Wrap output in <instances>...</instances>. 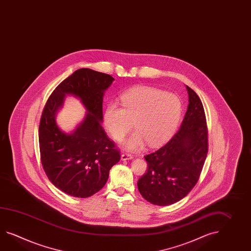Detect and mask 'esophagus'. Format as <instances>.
Here are the masks:
<instances>
[{
    "instance_id": "obj_1",
    "label": "esophagus",
    "mask_w": 251,
    "mask_h": 251,
    "mask_svg": "<svg viewBox=\"0 0 251 251\" xmlns=\"http://www.w3.org/2000/svg\"><path fill=\"white\" fill-rule=\"evenodd\" d=\"M133 156H131L130 154L128 153H123L122 154V160L125 161V160H129V159H132Z\"/></svg>"
}]
</instances>
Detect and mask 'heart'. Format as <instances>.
I'll return each mask as SVG.
<instances>
[{
	"label": "heart",
	"instance_id": "heart-1",
	"mask_svg": "<svg viewBox=\"0 0 251 251\" xmlns=\"http://www.w3.org/2000/svg\"><path fill=\"white\" fill-rule=\"evenodd\" d=\"M122 106L111 102L103 112V123L113 139L122 141L134 127L137 132L126 143L128 150H139L166 141L177 127L182 105L178 97L149 86H137L121 97Z\"/></svg>",
	"mask_w": 251,
	"mask_h": 251
}]
</instances>
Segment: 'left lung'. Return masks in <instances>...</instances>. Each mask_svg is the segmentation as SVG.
Here are the masks:
<instances>
[{
    "mask_svg": "<svg viewBox=\"0 0 251 251\" xmlns=\"http://www.w3.org/2000/svg\"><path fill=\"white\" fill-rule=\"evenodd\" d=\"M189 104L178 131L159 150L146 155L148 169L138 181L143 198L166 206L183 199L195 187L208 153V129L202 103L186 85Z\"/></svg>",
    "mask_w": 251,
    "mask_h": 251,
    "instance_id": "obj_1",
    "label": "left lung"
}]
</instances>
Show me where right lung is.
I'll return each instance as SVG.
<instances>
[{
  "instance_id": "right-lung-1",
  "label": "right lung",
  "mask_w": 251,
  "mask_h": 251,
  "mask_svg": "<svg viewBox=\"0 0 251 251\" xmlns=\"http://www.w3.org/2000/svg\"><path fill=\"white\" fill-rule=\"evenodd\" d=\"M113 80L104 73L78 69L56 86L45 104L39 128L40 159L48 178L67 195L78 198L95 195L121 159L120 151L100 124L103 95ZM66 94L79 98L88 110L71 134L62 132L55 123Z\"/></svg>"
}]
</instances>
